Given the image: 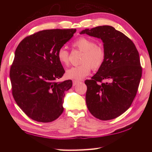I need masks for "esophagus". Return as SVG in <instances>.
I'll return each instance as SVG.
<instances>
[{"label":"esophagus","instance_id":"obj_1","mask_svg":"<svg viewBox=\"0 0 152 152\" xmlns=\"http://www.w3.org/2000/svg\"><path fill=\"white\" fill-rule=\"evenodd\" d=\"M79 81H78V80H73L72 81V84H73V86H76L78 83H79Z\"/></svg>","mask_w":152,"mask_h":152}]
</instances>
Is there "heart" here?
<instances>
[{"mask_svg": "<svg viewBox=\"0 0 152 152\" xmlns=\"http://www.w3.org/2000/svg\"><path fill=\"white\" fill-rule=\"evenodd\" d=\"M73 46L83 52L79 66H72L67 69L66 78L73 80H82L85 78L93 69H99L104 63L105 53L101 47L96 46L94 41L86 37H81L74 41ZM57 58L63 65L69 63V53L65 48L62 47L57 51Z\"/></svg>", "mask_w": 152, "mask_h": 152, "instance_id": "heart-1", "label": "heart"}]
</instances>
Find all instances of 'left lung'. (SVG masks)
Returning <instances> with one entry per match:
<instances>
[{"mask_svg":"<svg viewBox=\"0 0 152 152\" xmlns=\"http://www.w3.org/2000/svg\"><path fill=\"white\" fill-rule=\"evenodd\" d=\"M80 34L101 39L105 53L97 72L85 81L87 106L101 120L114 119L130 107L137 95L142 76L139 53L131 40L108 25L86 28Z\"/></svg>","mask_w":152,"mask_h":152,"instance_id":"1","label":"left lung"}]
</instances>
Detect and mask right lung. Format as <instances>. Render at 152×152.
Listing matches in <instances>:
<instances>
[{
  "mask_svg": "<svg viewBox=\"0 0 152 152\" xmlns=\"http://www.w3.org/2000/svg\"><path fill=\"white\" fill-rule=\"evenodd\" d=\"M76 31H41L25 38L16 48L10 72L12 95L19 107L34 121L51 122L64 110V92L72 82H56L64 73L57 51Z\"/></svg>",
  "mask_w": 152,
  "mask_h": 152,
  "instance_id": "right-lung-1",
  "label": "right lung"
}]
</instances>
